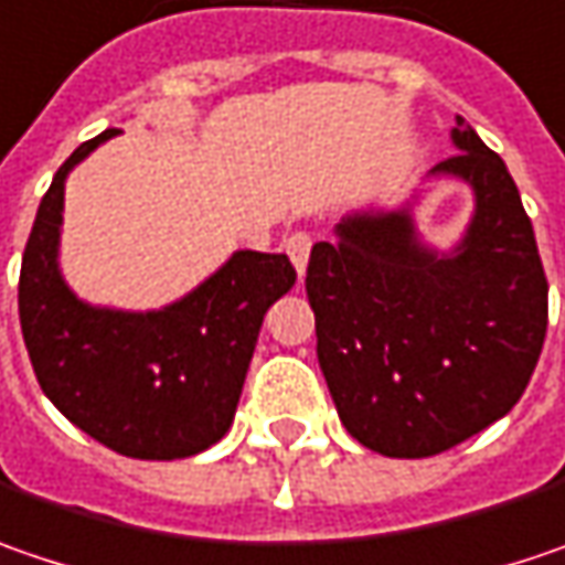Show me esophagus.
Here are the masks:
<instances>
[{"mask_svg":"<svg viewBox=\"0 0 565 565\" xmlns=\"http://www.w3.org/2000/svg\"><path fill=\"white\" fill-rule=\"evenodd\" d=\"M310 249H313V236H310V233H290V236L284 239V252L290 255V262H294V268H297L300 275L307 271Z\"/></svg>","mask_w":565,"mask_h":565,"instance_id":"1","label":"esophagus"}]
</instances>
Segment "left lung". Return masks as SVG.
<instances>
[{
	"label": "left lung",
	"instance_id": "1",
	"mask_svg": "<svg viewBox=\"0 0 565 565\" xmlns=\"http://www.w3.org/2000/svg\"><path fill=\"white\" fill-rule=\"evenodd\" d=\"M457 156L431 175L473 188L477 211L438 255L409 207L367 211L316 243L307 297L316 358L342 425L383 457H431L512 409L547 335V275L505 162L457 117Z\"/></svg>",
	"mask_w": 565,
	"mask_h": 565
}]
</instances>
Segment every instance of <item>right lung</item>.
<instances>
[{
	"label": "right lung",
	"instance_id": "1",
	"mask_svg": "<svg viewBox=\"0 0 565 565\" xmlns=\"http://www.w3.org/2000/svg\"><path fill=\"white\" fill-rule=\"evenodd\" d=\"M115 134L108 127L73 152L38 207L18 278L21 335L41 390L76 428L124 457L179 460L230 431L262 319L297 271L287 255L243 249L172 307L83 303L56 265L63 184Z\"/></svg>",
	"mask_w": 565,
	"mask_h": 565
}]
</instances>
